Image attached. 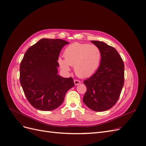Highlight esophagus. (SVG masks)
<instances>
[{
  "label": "esophagus",
  "mask_w": 146,
  "mask_h": 146,
  "mask_svg": "<svg viewBox=\"0 0 146 146\" xmlns=\"http://www.w3.org/2000/svg\"><path fill=\"white\" fill-rule=\"evenodd\" d=\"M74 83L76 85H78V84H80L81 83V82L80 80H77V79H74Z\"/></svg>",
  "instance_id": "1"
}]
</instances>
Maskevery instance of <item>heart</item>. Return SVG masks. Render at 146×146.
I'll return each instance as SVG.
<instances>
[{"mask_svg":"<svg viewBox=\"0 0 146 146\" xmlns=\"http://www.w3.org/2000/svg\"><path fill=\"white\" fill-rule=\"evenodd\" d=\"M64 60L60 58L58 63L63 70L68 71L69 66H74L78 77L91 76L98 69L101 61V52L94 44L75 42L65 48Z\"/></svg>","mask_w":146,"mask_h":146,"instance_id":"obj_1","label":"heart"}]
</instances>
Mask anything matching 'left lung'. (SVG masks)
<instances>
[{"label": "left lung", "mask_w": 146, "mask_h": 146, "mask_svg": "<svg viewBox=\"0 0 146 146\" xmlns=\"http://www.w3.org/2000/svg\"><path fill=\"white\" fill-rule=\"evenodd\" d=\"M101 52L100 64L96 72L83 81L86 91L83 101L95 111L112 108L120 96L124 83V64L113 47L98 41H91Z\"/></svg>", "instance_id": "1"}]
</instances>
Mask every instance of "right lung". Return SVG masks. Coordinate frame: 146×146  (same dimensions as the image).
Masks as SVG:
<instances>
[{
  "label": "right lung",
  "mask_w": 146,
  "mask_h": 146,
  "mask_svg": "<svg viewBox=\"0 0 146 146\" xmlns=\"http://www.w3.org/2000/svg\"><path fill=\"white\" fill-rule=\"evenodd\" d=\"M68 43L61 39L44 38L25 53L20 64V83L34 108L41 111L57 108L67 91L74 86L72 77L57 74L60 51Z\"/></svg>",
  "instance_id": "obj_1"
}]
</instances>
